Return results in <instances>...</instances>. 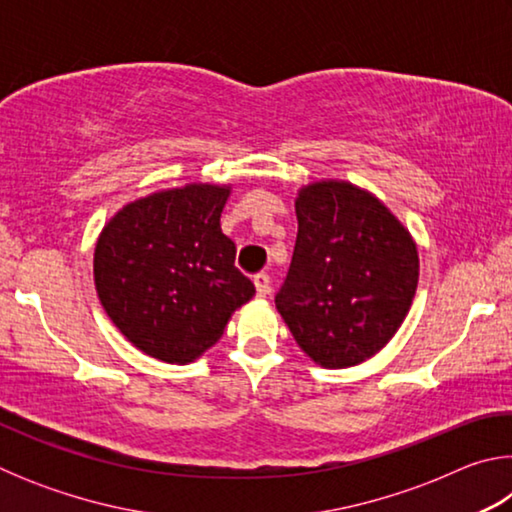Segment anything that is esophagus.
<instances>
[{"instance_id": "esophagus-1", "label": "esophagus", "mask_w": 512, "mask_h": 512, "mask_svg": "<svg viewBox=\"0 0 512 512\" xmlns=\"http://www.w3.org/2000/svg\"><path fill=\"white\" fill-rule=\"evenodd\" d=\"M253 282H255V289H257L259 298H266L268 293H271V277H268L266 273H257L253 277Z\"/></svg>"}]
</instances>
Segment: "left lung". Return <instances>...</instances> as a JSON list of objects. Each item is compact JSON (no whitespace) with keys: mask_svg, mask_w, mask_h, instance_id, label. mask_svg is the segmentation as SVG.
<instances>
[{"mask_svg":"<svg viewBox=\"0 0 512 512\" xmlns=\"http://www.w3.org/2000/svg\"><path fill=\"white\" fill-rule=\"evenodd\" d=\"M296 214V248L275 307L318 366H359L409 314L418 246L375 194L348 180L302 185Z\"/></svg>","mask_w":512,"mask_h":512,"instance_id":"8db88e82","label":"left lung"}]
</instances>
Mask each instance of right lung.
Segmentation results:
<instances>
[{"label": "right lung", "mask_w": 512, "mask_h": 512, "mask_svg": "<svg viewBox=\"0 0 512 512\" xmlns=\"http://www.w3.org/2000/svg\"><path fill=\"white\" fill-rule=\"evenodd\" d=\"M232 187L189 183L128 203L94 246L101 307L128 343L164 363H192L255 296L221 232Z\"/></svg>", "instance_id": "obj_1"}]
</instances>
